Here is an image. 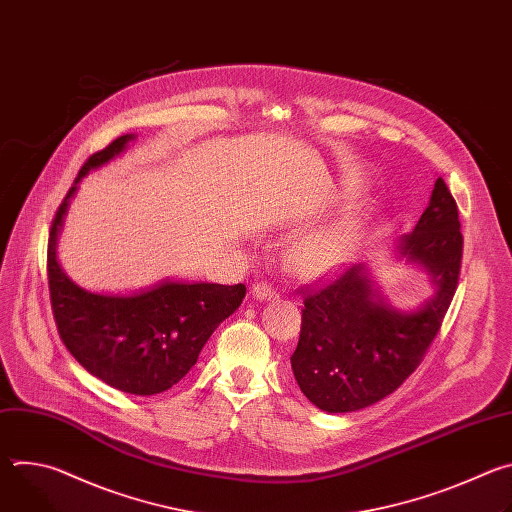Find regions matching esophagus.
<instances>
[{
    "label": "esophagus",
    "mask_w": 512,
    "mask_h": 512,
    "mask_svg": "<svg viewBox=\"0 0 512 512\" xmlns=\"http://www.w3.org/2000/svg\"><path fill=\"white\" fill-rule=\"evenodd\" d=\"M253 296H255L257 300H267V302H271V300H277V298H279V291H277L271 283L261 281V283L253 285Z\"/></svg>",
    "instance_id": "1"
}]
</instances>
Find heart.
Returning <instances> with one entry per match:
<instances>
[{
    "label": "heart",
    "instance_id": "1",
    "mask_svg": "<svg viewBox=\"0 0 512 512\" xmlns=\"http://www.w3.org/2000/svg\"><path fill=\"white\" fill-rule=\"evenodd\" d=\"M360 218L346 212L330 223H324L287 249V261L302 275H322L346 263L360 241Z\"/></svg>",
    "mask_w": 512,
    "mask_h": 512
}]
</instances>
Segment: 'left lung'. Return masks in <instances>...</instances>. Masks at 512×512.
Listing matches in <instances>:
<instances>
[{"label":"left lung","instance_id":"obj_1","mask_svg":"<svg viewBox=\"0 0 512 512\" xmlns=\"http://www.w3.org/2000/svg\"><path fill=\"white\" fill-rule=\"evenodd\" d=\"M399 251L437 283L435 298L413 314L375 300L377 289L360 263L298 289L304 310L291 369L302 393L322 411H358L391 395L440 332L464 253L458 204L444 178L435 180L429 206L415 231L401 237Z\"/></svg>","mask_w":512,"mask_h":512}]
</instances>
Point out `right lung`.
I'll return each mask as SVG.
<instances>
[{"mask_svg": "<svg viewBox=\"0 0 512 512\" xmlns=\"http://www.w3.org/2000/svg\"><path fill=\"white\" fill-rule=\"evenodd\" d=\"M133 135L113 139L81 168L109 162ZM72 186L60 202L48 239V289L60 340L93 377L131 395L164 393L194 367L210 334L243 302L247 287L166 281L135 296H101L72 283L56 261V237Z\"/></svg>", "mask_w": 512, "mask_h": 512, "instance_id": "add662e5", "label": "right lung"}]
</instances>
